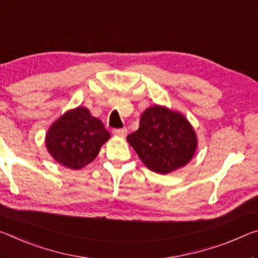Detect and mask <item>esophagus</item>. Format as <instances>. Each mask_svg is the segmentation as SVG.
I'll list each match as a JSON object with an SVG mask.
<instances>
[{"label": "esophagus", "mask_w": 258, "mask_h": 258, "mask_svg": "<svg viewBox=\"0 0 258 258\" xmlns=\"http://www.w3.org/2000/svg\"><path fill=\"white\" fill-rule=\"evenodd\" d=\"M113 134L117 137H120V138H125L126 134H127V130L126 128H116L113 130Z\"/></svg>", "instance_id": "34e87169"}]
</instances>
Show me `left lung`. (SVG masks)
I'll return each instance as SVG.
<instances>
[{
    "label": "left lung",
    "instance_id": "left-lung-1",
    "mask_svg": "<svg viewBox=\"0 0 258 258\" xmlns=\"http://www.w3.org/2000/svg\"><path fill=\"white\" fill-rule=\"evenodd\" d=\"M138 156L149 170L166 174L193 158L198 138L180 112L154 105L142 113L140 126L127 137Z\"/></svg>",
    "mask_w": 258,
    "mask_h": 258
}]
</instances>
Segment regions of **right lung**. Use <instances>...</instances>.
<instances>
[{
    "label": "right lung",
    "instance_id": "add662e5",
    "mask_svg": "<svg viewBox=\"0 0 258 258\" xmlns=\"http://www.w3.org/2000/svg\"><path fill=\"white\" fill-rule=\"evenodd\" d=\"M110 133L103 122L84 107L69 110L48 130L46 146L56 162L79 170L93 162Z\"/></svg>",
    "mask_w": 258,
    "mask_h": 258
}]
</instances>
